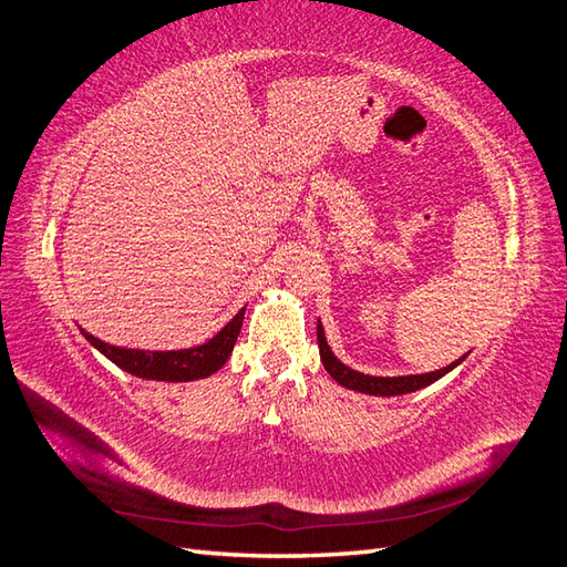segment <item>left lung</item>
Returning a JSON list of instances; mask_svg holds the SVG:
<instances>
[{
    "label": "left lung",
    "mask_w": 567,
    "mask_h": 567,
    "mask_svg": "<svg viewBox=\"0 0 567 567\" xmlns=\"http://www.w3.org/2000/svg\"><path fill=\"white\" fill-rule=\"evenodd\" d=\"M318 347H320V359L324 363L327 373H330L337 383H342L344 388H351V390H359V393H369V395H405V393H414V390H420V388L442 379V375H446L451 369H456L458 363L465 359V357H461L458 361L451 363V367H444V369L432 371V373L398 375V379H381V375H367V373H359L354 369L344 367V363L332 354V349L327 347V339H324V332H322L320 324H318Z\"/></svg>",
    "instance_id": "obj_1"
}]
</instances>
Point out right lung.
Returning <instances> with one entry per match:
<instances>
[{
  "mask_svg": "<svg viewBox=\"0 0 567 567\" xmlns=\"http://www.w3.org/2000/svg\"><path fill=\"white\" fill-rule=\"evenodd\" d=\"M243 318L245 310L237 312V316L223 327V330L210 339V342L194 347V349H182V351H143V349H123L113 347L96 339L94 334L84 332L86 342L96 347L102 354L116 363L118 369L128 371L137 379L147 381H196V379H208L210 373H216L228 357L233 354V347L237 342V334L243 330Z\"/></svg>",
  "mask_w": 567,
  "mask_h": 567,
  "instance_id": "right-lung-1",
  "label": "right lung"
}]
</instances>
